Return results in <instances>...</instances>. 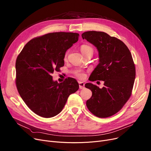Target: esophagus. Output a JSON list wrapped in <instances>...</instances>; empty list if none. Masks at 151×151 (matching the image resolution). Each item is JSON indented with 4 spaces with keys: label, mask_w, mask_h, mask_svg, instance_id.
Returning a JSON list of instances; mask_svg holds the SVG:
<instances>
[{
    "label": "esophagus",
    "mask_w": 151,
    "mask_h": 151,
    "mask_svg": "<svg viewBox=\"0 0 151 151\" xmlns=\"http://www.w3.org/2000/svg\"><path fill=\"white\" fill-rule=\"evenodd\" d=\"M79 83V87H80V89H83L84 88V83L83 82H78Z\"/></svg>",
    "instance_id": "esophagus-1"
}]
</instances>
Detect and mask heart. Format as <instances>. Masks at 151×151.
<instances>
[{
    "instance_id": "b5f03b06",
    "label": "heart",
    "mask_w": 151,
    "mask_h": 151,
    "mask_svg": "<svg viewBox=\"0 0 151 151\" xmlns=\"http://www.w3.org/2000/svg\"><path fill=\"white\" fill-rule=\"evenodd\" d=\"M80 50H81V51L82 54H83L84 56H85L86 55L88 54H92L93 55V52H94V50L93 47L89 45H81V47H80ZM68 53H69V51H67L64 54L63 59H64L65 60L67 59ZM75 75L76 76V77L79 79H80V80H84L86 76L85 72H84V71H77Z\"/></svg>"
}]
</instances>
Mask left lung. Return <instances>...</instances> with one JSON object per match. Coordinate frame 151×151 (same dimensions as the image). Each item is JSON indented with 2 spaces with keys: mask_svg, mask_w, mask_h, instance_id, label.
<instances>
[{
  "mask_svg": "<svg viewBox=\"0 0 151 151\" xmlns=\"http://www.w3.org/2000/svg\"><path fill=\"white\" fill-rule=\"evenodd\" d=\"M81 36L99 51L100 63L90 81H104L101 89L92 83L85 84L92 92L86 106L98 117H110L119 111L132 95L136 75L132 54L121 40L104 32L88 31Z\"/></svg>",
  "mask_w": 151,
  "mask_h": 151,
  "instance_id": "obj_1",
  "label": "left lung"
}]
</instances>
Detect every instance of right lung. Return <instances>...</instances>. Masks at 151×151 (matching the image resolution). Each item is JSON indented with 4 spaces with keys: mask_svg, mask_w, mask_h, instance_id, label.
<instances>
[{
    "mask_svg": "<svg viewBox=\"0 0 151 151\" xmlns=\"http://www.w3.org/2000/svg\"><path fill=\"white\" fill-rule=\"evenodd\" d=\"M73 32H52L35 37L24 46L16 60V85L21 97L36 114L45 118L61 112L70 94L79 89L75 79L53 81L51 75L64 65L67 50L78 42Z\"/></svg>",
    "mask_w": 151,
    "mask_h": 151,
    "instance_id": "obj_1",
    "label": "right lung"
}]
</instances>
